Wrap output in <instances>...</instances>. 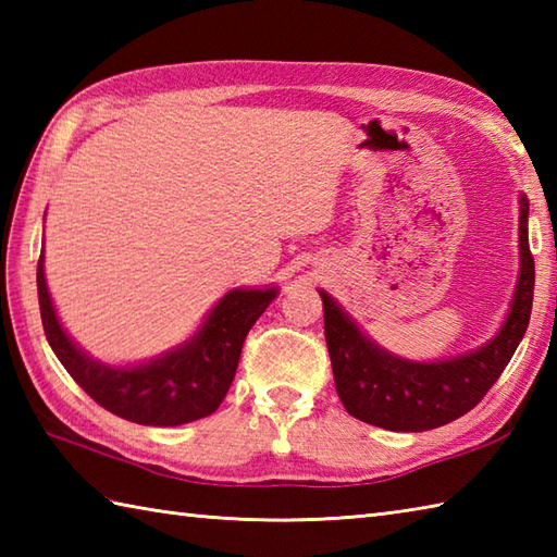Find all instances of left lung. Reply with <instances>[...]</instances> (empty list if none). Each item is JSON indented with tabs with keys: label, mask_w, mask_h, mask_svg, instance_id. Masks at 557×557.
I'll return each mask as SVG.
<instances>
[{
	"label": "left lung",
	"mask_w": 557,
	"mask_h": 557,
	"mask_svg": "<svg viewBox=\"0 0 557 557\" xmlns=\"http://www.w3.org/2000/svg\"><path fill=\"white\" fill-rule=\"evenodd\" d=\"M318 294L335 387L351 417L399 433L431 431L465 417L498 381L527 333L534 301L529 198L519 194V275L510 309L486 345L447 359L411 361L371 339L325 289Z\"/></svg>",
	"instance_id": "8db88e82"
}]
</instances>
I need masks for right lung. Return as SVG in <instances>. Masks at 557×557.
Returning <instances> with one entry per match:
<instances>
[{"label": "right lung", "mask_w": 557, "mask_h": 557, "mask_svg": "<svg viewBox=\"0 0 557 557\" xmlns=\"http://www.w3.org/2000/svg\"><path fill=\"white\" fill-rule=\"evenodd\" d=\"M277 294V287L230 289L182 345L148 361L112 366L71 339L47 289L45 248L38 260L42 327L57 359L100 407L144 425H182L210 417L234 381L248 330Z\"/></svg>", "instance_id": "obj_1"}]
</instances>
